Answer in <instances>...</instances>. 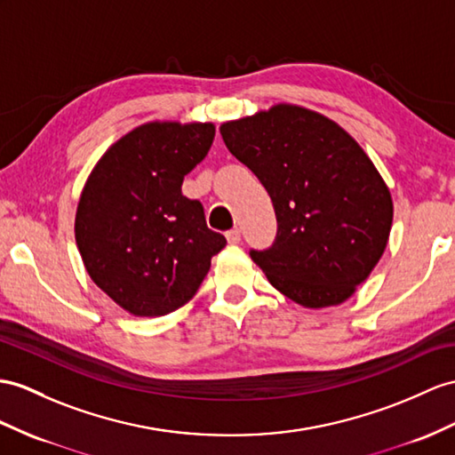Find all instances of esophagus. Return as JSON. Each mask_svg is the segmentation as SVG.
I'll list each match as a JSON object with an SVG mask.
<instances>
[{
    "instance_id": "esophagus-1",
    "label": "esophagus",
    "mask_w": 455,
    "mask_h": 455,
    "mask_svg": "<svg viewBox=\"0 0 455 455\" xmlns=\"http://www.w3.org/2000/svg\"><path fill=\"white\" fill-rule=\"evenodd\" d=\"M226 237H228V241L231 243V245H237V243L241 241V231L235 228V229H229L228 234H226Z\"/></svg>"
}]
</instances>
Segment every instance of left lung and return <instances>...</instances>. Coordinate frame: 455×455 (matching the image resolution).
<instances>
[{
	"mask_svg": "<svg viewBox=\"0 0 455 455\" xmlns=\"http://www.w3.org/2000/svg\"><path fill=\"white\" fill-rule=\"evenodd\" d=\"M228 150L259 177L278 220L266 251H251L268 282L307 308L357 291L390 237L394 203L361 144L330 117L275 104L220 125Z\"/></svg>",
	"mask_w": 455,
	"mask_h": 455,
	"instance_id": "obj_1",
	"label": "left lung"
}]
</instances>
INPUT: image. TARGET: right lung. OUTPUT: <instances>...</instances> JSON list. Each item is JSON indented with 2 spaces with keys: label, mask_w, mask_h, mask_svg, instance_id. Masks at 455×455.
Instances as JSON below:
<instances>
[{
  "label": "right lung",
  "mask_w": 455,
  "mask_h": 455,
  "mask_svg": "<svg viewBox=\"0 0 455 455\" xmlns=\"http://www.w3.org/2000/svg\"><path fill=\"white\" fill-rule=\"evenodd\" d=\"M214 124L150 121L116 140L83 187L75 239L92 282L124 311L164 316L189 303L226 247L185 175L208 154Z\"/></svg>",
  "instance_id": "obj_1"
}]
</instances>
